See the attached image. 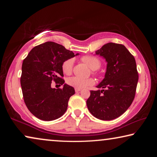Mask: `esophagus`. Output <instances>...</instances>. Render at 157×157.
<instances>
[{"mask_svg": "<svg viewBox=\"0 0 157 157\" xmlns=\"http://www.w3.org/2000/svg\"><path fill=\"white\" fill-rule=\"evenodd\" d=\"M75 92H76V93H78V92H79V91H81V89H75Z\"/></svg>", "mask_w": 157, "mask_h": 157, "instance_id": "34e87169", "label": "esophagus"}]
</instances>
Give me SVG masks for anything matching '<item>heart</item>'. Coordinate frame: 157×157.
Returning <instances> with one entry per match:
<instances>
[{
	"label": "heart",
	"mask_w": 157,
	"mask_h": 157,
	"mask_svg": "<svg viewBox=\"0 0 157 157\" xmlns=\"http://www.w3.org/2000/svg\"><path fill=\"white\" fill-rule=\"evenodd\" d=\"M82 60L84 63H86L93 70H97L102 65V62H101V60L99 58L95 56H91V55L82 57ZM62 69L63 73L66 75H70L72 73L73 69V59L71 58V59L65 60L62 63ZM66 82H67V84L69 86L79 89L86 88L87 86H92L95 84V80L91 78H82L77 76H73L68 78Z\"/></svg>",
	"instance_id": "1"
}]
</instances>
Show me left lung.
Listing matches in <instances>:
<instances>
[{
    "label": "left lung",
    "mask_w": 157,
    "mask_h": 157,
    "mask_svg": "<svg viewBox=\"0 0 157 157\" xmlns=\"http://www.w3.org/2000/svg\"><path fill=\"white\" fill-rule=\"evenodd\" d=\"M105 58V78L98 85L102 90L91 91L86 101L95 118L111 121L118 118L132 105L136 94L139 73L134 57L123 44L108 43L95 52Z\"/></svg>",
    "instance_id": "8db88e82"
}]
</instances>
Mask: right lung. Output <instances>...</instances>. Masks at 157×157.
<instances>
[{
    "label": "right lung",
    "instance_id": "right-lung-1",
    "mask_svg": "<svg viewBox=\"0 0 157 157\" xmlns=\"http://www.w3.org/2000/svg\"><path fill=\"white\" fill-rule=\"evenodd\" d=\"M74 56V52L62 45L48 41L34 47L23 59L21 76L23 100L36 118L53 121L66 112L75 89L66 84L62 89H52L51 84L52 81L64 83L62 63Z\"/></svg>",
    "mask_w": 157,
    "mask_h": 157
}]
</instances>
